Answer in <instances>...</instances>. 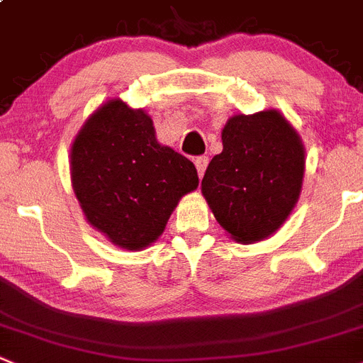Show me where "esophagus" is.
<instances>
[{"label": "esophagus", "mask_w": 363, "mask_h": 363, "mask_svg": "<svg viewBox=\"0 0 363 363\" xmlns=\"http://www.w3.org/2000/svg\"><path fill=\"white\" fill-rule=\"evenodd\" d=\"M194 164H196V169H198L199 178H203V174H205L206 171V165H208V157H198L194 160Z\"/></svg>", "instance_id": "esophagus-1"}]
</instances>
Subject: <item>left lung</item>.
<instances>
[{
    "label": "left lung",
    "mask_w": 363,
    "mask_h": 363,
    "mask_svg": "<svg viewBox=\"0 0 363 363\" xmlns=\"http://www.w3.org/2000/svg\"><path fill=\"white\" fill-rule=\"evenodd\" d=\"M201 192L230 239L255 244L281 228L298 203L305 178V146L279 110L235 113L220 132Z\"/></svg>",
    "instance_id": "8db88e82"
}]
</instances>
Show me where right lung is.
I'll return each mask as SVG.
<instances>
[{
	"instance_id": "add662e5",
	"label": "right lung",
	"mask_w": 363,
	"mask_h": 363,
	"mask_svg": "<svg viewBox=\"0 0 363 363\" xmlns=\"http://www.w3.org/2000/svg\"><path fill=\"white\" fill-rule=\"evenodd\" d=\"M71 184L85 219L113 246L143 251L199 185L194 164L157 140L144 110L119 98L94 110L71 144Z\"/></svg>"
}]
</instances>
